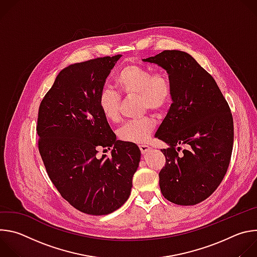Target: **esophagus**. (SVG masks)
Listing matches in <instances>:
<instances>
[{
	"mask_svg": "<svg viewBox=\"0 0 257 257\" xmlns=\"http://www.w3.org/2000/svg\"><path fill=\"white\" fill-rule=\"evenodd\" d=\"M139 150L141 152L142 155H145L146 153H149L150 151H152V148L150 145H146V144H141L139 145Z\"/></svg>",
	"mask_w": 257,
	"mask_h": 257,
	"instance_id": "esophagus-1",
	"label": "esophagus"
}]
</instances>
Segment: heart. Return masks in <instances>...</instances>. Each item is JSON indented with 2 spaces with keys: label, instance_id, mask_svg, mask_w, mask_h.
I'll return each instance as SVG.
<instances>
[{
  "label": "heart",
  "instance_id": "b5f03b06",
  "mask_svg": "<svg viewBox=\"0 0 257 257\" xmlns=\"http://www.w3.org/2000/svg\"><path fill=\"white\" fill-rule=\"evenodd\" d=\"M115 86L126 97L138 96L142 111L148 109L162 113L170 105L174 95L173 81L164 69L152 71L139 64L123 66L115 77ZM121 95L112 89H102L98 96V106L105 119L120 120ZM156 127V120L146 116L140 120L127 122L118 130V137L127 142L142 143L148 140Z\"/></svg>",
  "mask_w": 257,
  "mask_h": 257
}]
</instances>
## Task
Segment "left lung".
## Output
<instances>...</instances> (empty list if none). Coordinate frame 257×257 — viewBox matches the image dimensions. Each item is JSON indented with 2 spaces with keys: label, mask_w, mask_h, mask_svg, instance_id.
<instances>
[{
  "label": "left lung",
  "mask_w": 257,
  "mask_h": 257,
  "mask_svg": "<svg viewBox=\"0 0 257 257\" xmlns=\"http://www.w3.org/2000/svg\"><path fill=\"white\" fill-rule=\"evenodd\" d=\"M143 61L166 69L174 86L173 103L156 133L170 145L161 150L166 157L159 174L162 194L175 204H197L215 191L229 168L234 141L230 106L189 54L164 51ZM184 144L188 149L179 154Z\"/></svg>",
  "instance_id": "1"
}]
</instances>
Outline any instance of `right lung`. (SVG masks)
Here are the masks:
<instances>
[{
    "label": "right lung",
    "instance_id": "1",
    "mask_svg": "<svg viewBox=\"0 0 257 257\" xmlns=\"http://www.w3.org/2000/svg\"><path fill=\"white\" fill-rule=\"evenodd\" d=\"M121 55L70 65L43 98L36 132L46 171L62 197L79 211L108 214L128 199L140 161L134 143L116 140L98 106L105 78ZM114 146L112 156L96 158Z\"/></svg>",
    "mask_w": 257,
    "mask_h": 257
}]
</instances>
